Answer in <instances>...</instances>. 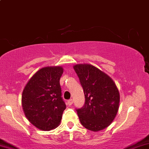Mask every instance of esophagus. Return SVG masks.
Returning <instances> with one entry per match:
<instances>
[{
	"label": "esophagus",
	"mask_w": 149,
	"mask_h": 149,
	"mask_svg": "<svg viewBox=\"0 0 149 149\" xmlns=\"http://www.w3.org/2000/svg\"><path fill=\"white\" fill-rule=\"evenodd\" d=\"M67 104L69 105H71L73 104V99H69L67 101Z\"/></svg>",
	"instance_id": "34e87169"
}]
</instances>
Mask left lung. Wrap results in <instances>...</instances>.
<instances>
[{
    "label": "left lung",
    "mask_w": 149,
    "mask_h": 149,
    "mask_svg": "<svg viewBox=\"0 0 149 149\" xmlns=\"http://www.w3.org/2000/svg\"><path fill=\"white\" fill-rule=\"evenodd\" d=\"M85 94V102L76 110L81 124L92 131H99L112 122L119 109V93L111 78L90 64L73 67Z\"/></svg>",
    "instance_id": "8db88e82"
}]
</instances>
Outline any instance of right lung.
<instances>
[{"mask_svg": "<svg viewBox=\"0 0 149 149\" xmlns=\"http://www.w3.org/2000/svg\"><path fill=\"white\" fill-rule=\"evenodd\" d=\"M63 69L44 67L26 84L22 94L25 115L32 124L42 130H51L60 124L66 104L60 85Z\"/></svg>", "mask_w": 149, "mask_h": 149, "instance_id": "1", "label": "right lung"}]
</instances>
